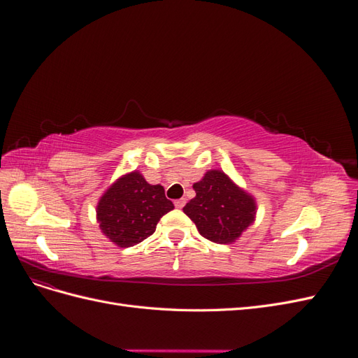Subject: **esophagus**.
<instances>
[{
    "label": "esophagus",
    "instance_id": "obj_1",
    "mask_svg": "<svg viewBox=\"0 0 358 358\" xmlns=\"http://www.w3.org/2000/svg\"><path fill=\"white\" fill-rule=\"evenodd\" d=\"M175 206H176V208H178V209H182V208H183V206H185V200H183V199L175 200Z\"/></svg>",
    "mask_w": 358,
    "mask_h": 358
}]
</instances>
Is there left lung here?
I'll return each instance as SVG.
<instances>
[{"mask_svg":"<svg viewBox=\"0 0 358 358\" xmlns=\"http://www.w3.org/2000/svg\"><path fill=\"white\" fill-rule=\"evenodd\" d=\"M192 188L196 197L187 203L183 212L208 241L233 243L254 222L255 199L237 187L224 171H206Z\"/></svg>","mask_w":358,"mask_h":358,"instance_id":"8db88e82","label":"left lung"}]
</instances>
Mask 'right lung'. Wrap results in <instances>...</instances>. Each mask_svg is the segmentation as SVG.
Returning <instances> with one entry per match:
<instances>
[{
	"label": "right lung",
	"instance_id": "1",
	"mask_svg": "<svg viewBox=\"0 0 358 358\" xmlns=\"http://www.w3.org/2000/svg\"><path fill=\"white\" fill-rule=\"evenodd\" d=\"M164 188L150 185L138 171L119 178L96 204V221L106 237L129 248L154 234L162 215L173 210Z\"/></svg>",
	"mask_w": 358,
	"mask_h": 358
}]
</instances>
